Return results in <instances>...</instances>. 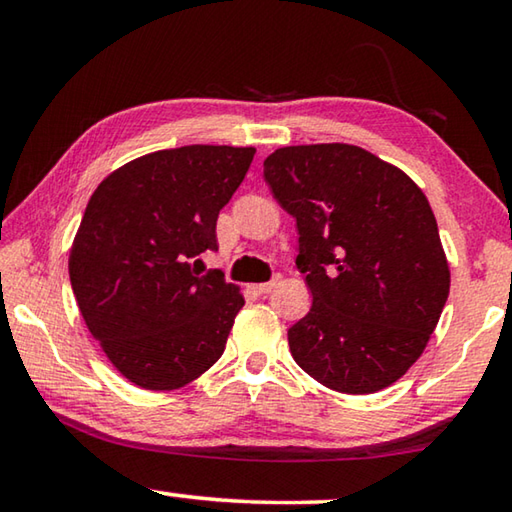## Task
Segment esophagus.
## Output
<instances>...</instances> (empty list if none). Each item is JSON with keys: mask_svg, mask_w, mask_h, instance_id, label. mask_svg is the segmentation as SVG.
I'll return each instance as SVG.
<instances>
[{"mask_svg": "<svg viewBox=\"0 0 512 512\" xmlns=\"http://www.w3.org/2000/svg\"><path fill=\"white\" fill-rule=\"evenodd\" d=\"M277 287V280H271V282H262V284H253V289L257 296H264V293H268V291H273Z\"/></svg>", "mask_w": 512, "mask_h": 512, "instance_id": "obj_1", "label": "esophagus"}]
</instances>
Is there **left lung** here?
Wrapping results in <instances>:
<instances>
[{
  "label": "left lung",
  "instance_id": "left-lung-1",
  "mask_svg": "<svg viewBox=\"0 0 512 512\" xmlns=\"http://www.w3.org/2000/svg\"><path fill=\"white\" fill-rule=\"evenodd\" d=\"M264 178L298 225L311 309L289 329L298 366L332 391L377 393L427 348L449 264L422 189L352 144L284 146Z\"/></svg>",
  "mask_w": 512,
  "mask_h": 512
}]
</instances>
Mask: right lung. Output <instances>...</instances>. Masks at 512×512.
<instances>
[{"mask_svg":"<svg viewBox=\"0 0 512 512\" xmlns=\"http://www.w3.org/2000/svg\"><path fill=\"white\" fill-rule=\"evenodd\" d=\"M253 146L155 151L94 189L69 250L81 316L112 366L146 391H176L212 368L244 307L221 271L216 219L244 180Z\"/></svg>","mask_w":512,"mask_h":512,"instance_id":"1","label":"right lung"}]
</instances>
